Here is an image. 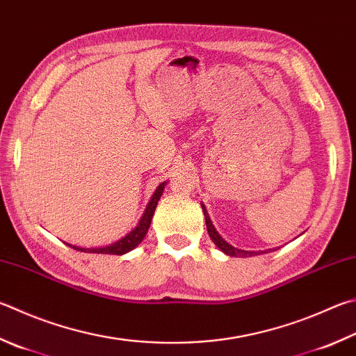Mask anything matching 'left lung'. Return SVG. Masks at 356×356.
I'll list each match as a JSON object with an SVG mask.
<instances>
[{"mask_svg":"<svg viewBox=\"0 0 356 356\" xmlns=\"http://www.w3.org/2000/svg\"><path fill=\"white\" fill-rule=\"evenodd\" d=\"M202 210H204V216H205V224H207V230H209V235L211 238V241L218 245V249H221L225 255L229 257H254V255H260V254H266V252H273L275 249H268V250H243V249H236L234 245L229 244L227 241L224 240V238L218 234L215 225L210 221V216L209 213L205 210V205H202Z\"/></svg>","mask_w":356,"mask_h":356,"instance_id":"obj_1","label":"left lung"}]
</instances>
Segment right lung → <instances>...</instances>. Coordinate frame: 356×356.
Listing matches in <instances>:
<instances>
[{"mask_svg":"<svg viewBox=\"0 0 356 356\" xmlns=\"http://www.w3.org/2000/svg\"><path fill=\"white\" fill-rule=\"evenodd\" d=\"M166 182L160 184L157 186L156 193H154L149 204H147L146 210L143 213V216L138 221V224L135 225V229H132L131 232L126 236H122L121 240L115 241L108 245H104V248H79V245H71L68 244L70 248H73L76 250H81V252H87V254H108V255H122V254H127V252H131L132 249L137 248V245L143 241V238L147 234V229H149L151 221H152V216H154V211H156V207L160 200V196L163 195V188H165Z\"/></svg>","mask_w":356,"mask_h":356,"instance_id":"1","label":"right lung"}]
</instances>
